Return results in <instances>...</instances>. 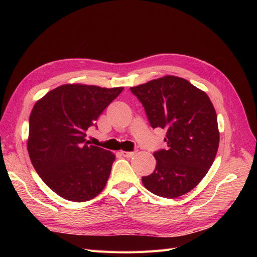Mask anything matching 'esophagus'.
Returning <instances> with one entry per match:
<instances>
[{"label": "esophagus", "mask_w": 257, "mask_h": 257, "mask_svg": "<svg viewBox=\"0 0 257 257\" xmlns=\"http://www.w3.org/2000/svg\"><path fill=\"white\" fill-rule=\"evenodd\" d=\"M121 155L125 158H132L136 155V151H121Z\"/></svg>", "instance_id": "esophagus-1"}]
</instances>
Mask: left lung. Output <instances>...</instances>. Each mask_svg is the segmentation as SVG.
<instances>
[{"instance_id":"8db88e82","label":"left lung","mask_w":257,"mask_h":257,"mask_svg":"<svg viewBox=\"0 0 257 257\" xmlns=\"http://www.w3.org/2000/svg\"><path fill=\"white\" fill-rule=\"evenodd\" d=\"M152 128L167 129V150L154 154L157 165L143 177L147 190L174 199L190 192L205 177L220 143L214 106L187 79L167 75L132 87Z\"/></svg>"}]
</instances>
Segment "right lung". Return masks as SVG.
<instances>
[{
    "label": "right lung",
    "instance_id": "obj_1",
    "mask_svg": "<svg viewBox=\"0 0 257 257\" xmlns=\"http://www.w3.org/2000/svg\"><path fill=\"white\" fill-rule=\"evenodd\" d=\"M123 87L66 84L38 99L30 116L27 151L48 188L62 198L85 202L106 187L112 152L89 146L86 132Z\"/></svg>",
    "mask_w": 257,
    "mask_h": 257
}]
</instances>
